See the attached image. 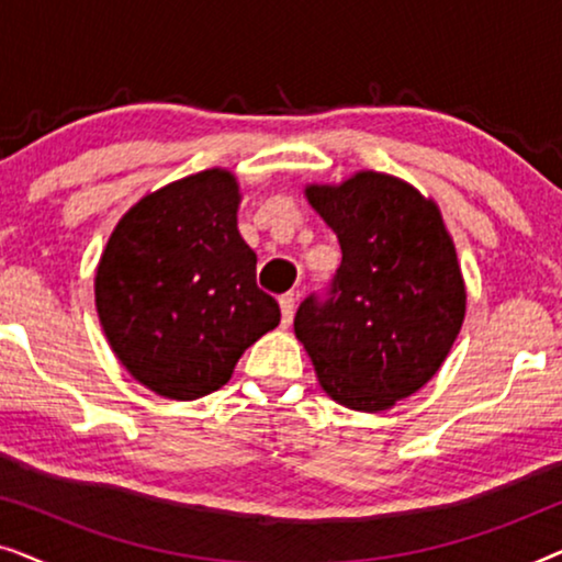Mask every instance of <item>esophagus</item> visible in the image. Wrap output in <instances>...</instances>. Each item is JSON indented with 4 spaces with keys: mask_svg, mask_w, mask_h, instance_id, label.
Here are the masks:
<instances>
[{
    "mask_svg": "<svg viewBox=\"0 0 562 562\" xmlns=\"http://www.w3.org/2000/svg\"><path fill=\"white\" fill-rule=\"evenodd\" d=\"M281 304V325L289 327L291 319H294V312H296V296L294 294H283L279 299Z\"/></svg>",
    "mask_w": 562,
    "mask_h": 562,
    "instance_id": "1",
    "label": "esophagus"
}]
</instances>
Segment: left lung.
<instances>
[{"label":"left lung","instance_id":"obj_1","mask_svg":"<svg viewBox=\"0 0 562 562\" xmlns=\"http://www.w3.org/2000/svg\"><path fill=\"white\" fill-rule=\"evenodd\" d=\"M312 210L342 250L325 302L304 299L294 333L319 386L356 412L417 394L448 358L465 319V281L440 206L412 183L358 171L310 183Z\"/></svg>","mask_w":562,"mask_h":562}]
</instances>
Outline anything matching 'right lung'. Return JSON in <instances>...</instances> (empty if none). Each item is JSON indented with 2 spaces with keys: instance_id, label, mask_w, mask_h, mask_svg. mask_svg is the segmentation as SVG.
<instances>
[{
  "instance_id": "1",
  "label": "right lung",
  "mask_w": 562,
  "mask_h": 562,
  "mask_svg": "<svg viewBox=\"0 0 562 562\" xmlns=\"http://www.w3.org/2000/svg\"><path fill=\"white\" fill-rule=\"evenodd\" d=\"M240 199L227 168L166 183L122 214L99 258L106 342L158 396L191 402L222 389L243 352L281 322L237 229Z\"/></svg>"
}]
</instances>
